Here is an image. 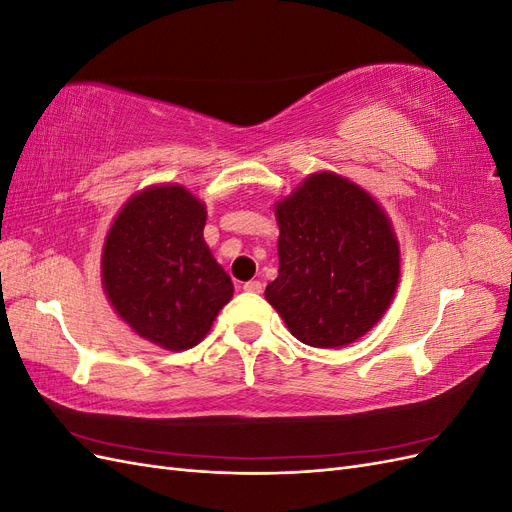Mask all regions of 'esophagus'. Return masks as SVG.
Wrapping results in <instances>:
<instances>
[{
    "mask_svg": "<svg viewBox=\"0 0 512 512\" xmlns=\"http://www.w3.org/2000/svg\"><path fill=\"white\" fill-rule=\"evenodd\" d=\"M262 288H265V286H262V282H258V280H252V282H245V284H243V290H245V292H256V294H260Z\"/></svg>",
    "mask_w": 512,
    "mask_h": 512,
    "instance_id": "1",
    "label": "esophagus"
}]
</instances>
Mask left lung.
Returning <instances> with one entry per match:
<instances>
[{
    "label": "left lung",
    "instance_id": "obj_1",
    "mask_svg": "<svg viewBox=\"0 0 512 512\" xmlns=\"http://www.w3.org/2000/svg\"><path fill=\"white\" fill-rule=\"evenodd\" d=\"M280 269L265 299L299 342L342 348L376 327L401 275L395 228L359 183L318 170L273 205Z\"/></svg>",
    "mask_w": 512,
    "mask_h": 512
}]
</instances>
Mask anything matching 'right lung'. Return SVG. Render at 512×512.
Instances as JSON below:
<instances>
[{
    "label": "right lung",
    "mask_w": 512,
    "mask_h": 512,
    "mask_svg": "<svg viewBox=\"0 0 512 512\" xmlns=\"http://www.w3.org/2000/svg\"><path fill=\"white\" fill-rule=\"evenodd\" d=\"M207 205L185 185L156 183L119 209L102 245V288L132 333L164 350L194 348L232 299L205 243Z\"/></svg>",
    "instance_id": "1"
}]
</instances>
